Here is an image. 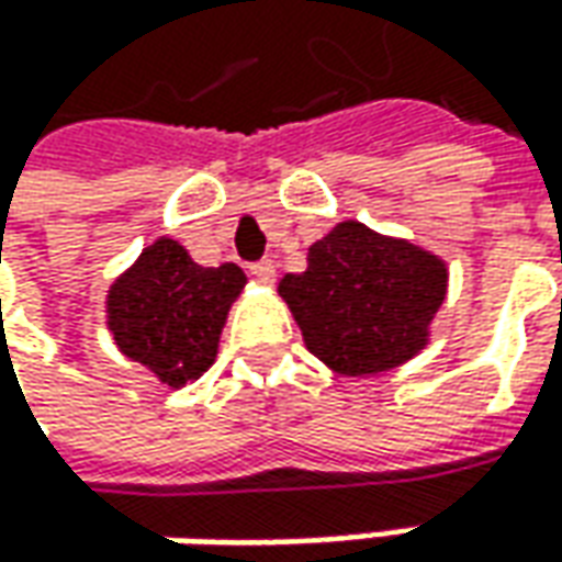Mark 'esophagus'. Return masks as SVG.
<instances>
[{
    "instance_id": "obj_1",
    "label": "esophagus",
    "mask_w": 562,
    "mask_h": 562,
    "mask_svg": "<svg viewBox=\"0 0 562 562\" xmlns=\"http://www.w3.org/2000/svg\"><path fill=\"white\" fill-rule=\"evenodd\" d=\"M251 277L261 282H273L277 280V263L270 261V258H263V261L251 263Z\"/></svg>"
}]
</instances>
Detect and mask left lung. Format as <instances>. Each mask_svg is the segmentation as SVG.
Returning <instances> with one entry per match:
<instances>
[{
  "instance_id": "8db88e82",
  "label": "left lung",
  "mask_w": 562,
  "mask_h": 562,
  "mask_svg": "<svg viewBox=\"0 0 562 562\" xmlns=\"http://www.w3.org/2000/svg\"><path fill=\"white\" fill-rule=\"evenodd\" d=\"M448 295V263L358 221L336 223L285 273L280 299L307 351L339 376H376L416 358Z\"/></svg>"
}]
</instances>
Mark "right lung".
I'll list each match as a JSON object with an SVG mask.
<instances>
[{
  "label": "right lung",
  "mask_w": 562,
  "mask_h": 562,
  "mask_svg": "<svg viewBox=\"0 0 562 562\" xmlns=\"http://www.w3.org/2000/svg\"><path fill=\"white\" fill-rule=\"evenodd\" d=\"M243 267H202L177 239H155L111 282L105 323L121 355L183 389L217 358L223 323L245 289Z\"/></svg>",
  "instance_id": "1"
}]
</instances>
